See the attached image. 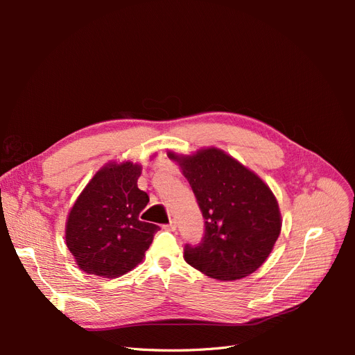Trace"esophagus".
Masks as SVG:
<instances>
[{
  "instance_id": "esophagus-1",
  "label": "esophagus",
  "mask_w": 355,
  "mask_h": 355,
  "mask_svg": "<svg viewBox=\"0 0 355 355\" xmlns=\"http://www.w3.org/2000/svg\"><path fill=\"white\" fill-rule=\"evenodd\" d=\"M176 227H178V223H176V220H175V219H171L167 225H163V228H164V230H167V231H175V230H176Z\"/></svg>"
}]
</instances>
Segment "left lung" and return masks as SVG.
<instances>
[{"instance_id": "obj_1", "label": "left lung", "mask_w": 355, "mask_h": 355, "mask_svg": "<svg viewBox=\"0 0 355 355\" xmlns=\"http://www.w3.org/2000/svg\"><path fill=\"white\" fill-rule=\"evenodd\" d=\"M168 157L179 163L204 218L198 244H185V261L218 280L254 272L282 231L278 204L261 178L220 149Z\"/></svg>"}]
</instances>
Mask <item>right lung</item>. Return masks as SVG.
I'll use <instances>...</instances> for the list:
<instances>
[{
	"instance_id": "right-lung-1",
	"label": "right lung",
	"mask_w": 355,
	"mask_h": 355,
	"mask_svg": "<svg viewBox=\"0 0 355 355\" xmlns=\"http://www.w3.org/2000/svg\"><path fill=\"white\" fill-rule=\"evenodd\" d=\"M141 167L108 164L94 175L71 209L67 245L83 271L120 277L141 262L158 225L139 219L149 201L137 188Z\"/></svg>"
}]
</instances>
